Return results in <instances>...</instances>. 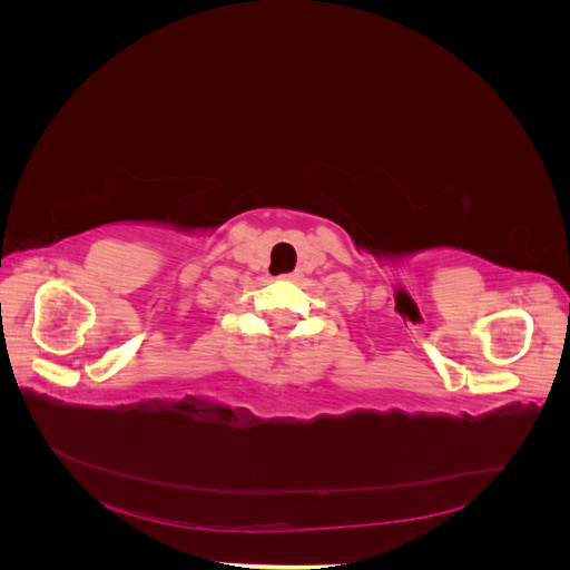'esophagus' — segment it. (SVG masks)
Segmentation results:
<instances>
[{
  "instance_id": "34e87169",
  "label": "esophagus",
  "mask_w": 570,
  "mask_h": 570,
  "mask_svg": "<svg viewBox=\"0 0 570 570\" xmlns=\"http://www.w3.org/2000/svg\"><path fill=\"white\" fill-rule=\"evenodd\" d=\"M283 278H297V273H287V275H283Z\"/></svg>"
}]
</instances>
